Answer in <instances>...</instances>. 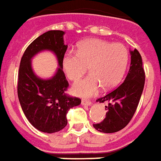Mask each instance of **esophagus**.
Returning a JSON list of instances; mask_svg holds the SVG:
<instances>
[{
	"label": "esophagus",
	"instance_id": "obj_1",
	"mask_svg": "<svg viewBox=\"0 0 161 161\" xmlns=\"http://www.w3.org/2000/svg\"><path fill=\"white\" fill-rule=\"evenodd\" d=\"M81 104L84 105V106H90V105L92 104V102L88 100H82L81 101Z\"/></svg>",
	"mask_w": 161,
	"mask_h": 161
}]
</instances>
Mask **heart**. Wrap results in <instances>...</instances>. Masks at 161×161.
Returning <instances> with one entry per match:
<instances>
[{"mask_svg":"<svg viewBox=\"0 0 161 161\" xmlns=\"http://www.w3.org/2000/svg\"><path fill=\"white\" fill-rule=\"evenodd\" d=\"M128 62V52L122 44L101 39H87L78 45L77 52L68 51L62 58V68L69 80H77L87 71L91 75L73 86L79 96H92L102 86L114 88L121 80Z\"/></svg>","mask_w":161,"mask_h":161,"instance_id":"obj_1","label":"heart"}]
</instances>
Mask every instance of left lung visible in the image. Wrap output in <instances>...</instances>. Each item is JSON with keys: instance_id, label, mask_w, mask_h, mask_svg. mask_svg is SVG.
Here are the masks:
<instances>
[{"instance_id": "obj_1", "label": "left lung", "mask_w": 161, "mask_h": 161, "mask_svg": "<svg viewBox=\"0 0 161 161\" xmlns=\"http://www.w3.org/2000/svg\"><path fill=\"white\" fill-rule=\"evenodd\" d=\"M131 65L125 80L114 90L99 98L97 101L106 102V117L93 127L101 133H111L123 129L135 114L145 85L144 68L141 53L131 51Z\"/></svg>"}]
</instances>
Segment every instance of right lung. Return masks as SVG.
I'll return each instance as SVG.
<instances>
[{"instance_id":"obj_1","label":"right lung","mask_w":161,"mask_h":161,"mask_svg":"<svg viewBox=\"0 0 161 161\" xmlns=\"http://www.w3.org/2000/svg\"><path fill=\"white\" fill-rule=\"evenodd\" d=\"M64 32L51 30L35 39L25 50L18 73L17 93L24 114L28 121L41 132L52 133L63 129L68 124L69 109L80 104V99L66 93L69 86L62 70V58L68 48L63 42ZM42 50L56 53L60 68L49 80L34 75L31 57Z\"/></svg>"}]
</instances>
